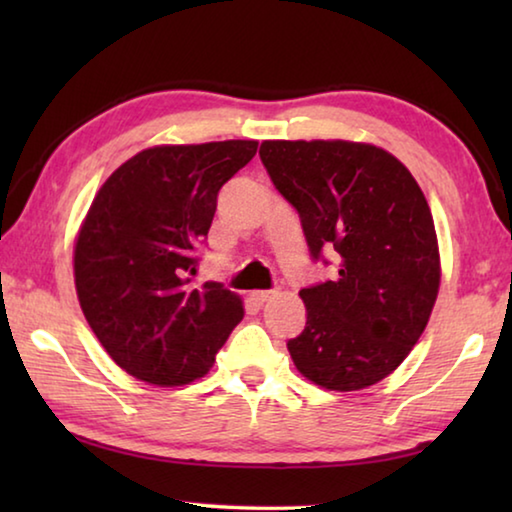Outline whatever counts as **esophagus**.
I'll list each match as a JSON object with an SVG mask.
<instances>
[{
	"label": "esophagus",
	"mask_w": 512,
	"mask_h": 512,
	"mask_svg": "<svg viewBox=\"0 0 512 512\" xmlns=\"http://www.w3.org/2000/svg\"><path fill=\"white\" fill-rule=\"evenodd\" d=\"M277 296V289H268V291H253L250 293V298H253L257 305H264V302H268L271 298Z\"/></svg>",
	"instance_id": "34e87169"
}]
</instances>
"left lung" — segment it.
<instances>
[{"mask_svg":"<svg viewBox=\"0 0 512 512\" xmlns=\"http://www.w3.org/2000/svg\"><path fill=\"white\" fill-rule=\"evenodd\" d=\"M259 158L296 207L314 262L339 275L300 291L296 368L329 391H359L400 366L427 327L440 284L436 228L411 171L384 149L343 140H271Z\"/></svg>","mask_w":512,"mask_h":512,"instance_id":"8db88e82","label":"left lung"}]
</instances>
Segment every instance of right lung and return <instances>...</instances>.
<instances>
[{"mask_svg": "<svg viewBox=\"0 0 512 512\" xmlns=\"http://www.w3.org/2000/svg\"><path fill=\"white\" fill-rule=\"evenodd\" d=\"M255 140L153 146L94 196L74 248L76 293L106 352L158 386L203 377L244 318L221 282L194 289L219 189L255 158Z\"/></svg>", "mask_w": 512, "mask_h": 512, "instance_id": "right-lung-1", "label": "right lung"}]
</instances>
